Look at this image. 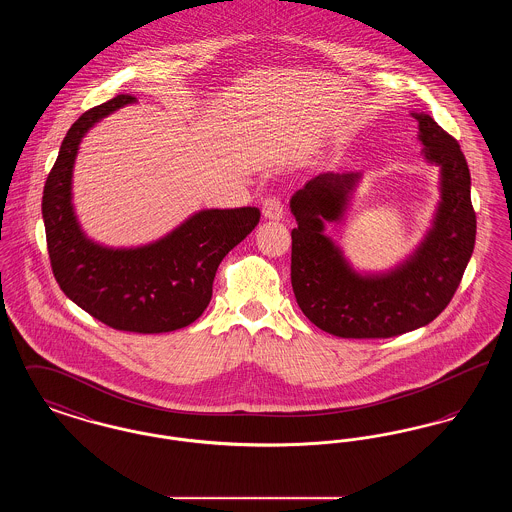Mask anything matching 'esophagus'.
Segmentation results:
<instances>
[{
    "label": "esophagus",
    "mask_w": 512,
    "mask_h": 512,
    "mask_svg": "<svg viewBox=\"0 0 512 512\" xmlns=\"http://www.w3.org/2000/svg\"><path fill=\"white\" fill-rule=\"evenodd\" d=\"M263 217L268 220H280L284 217V205L278 197L268 195L263 201Z\"/></svg>",
    "instance_id": "34e87169"
}]
</instances>
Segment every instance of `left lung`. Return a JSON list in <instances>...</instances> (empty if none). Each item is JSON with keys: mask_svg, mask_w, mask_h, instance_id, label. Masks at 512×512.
<instances>
[{"mask_svg": "<svg viewBox=\"0 0 512 512\" xmlns=\"http://www.w3.org/2000/svg\"><path fill=\"white\" fill-rule=\"evenodd\" d=\"M430 165L439 167L438 209L413 253L386 272H359L324 234L341 222L361 172H324L290 199L292 286L303 315L338 338H393L430 324L457 292L476 242L470 171L461 146L430 115L413 113Z\"/></svg>", "mask_w": 512, "mask_h": 512, "instance_id": "obj_1", "label": "left lung"}]
</instances>
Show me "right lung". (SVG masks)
<instances>
[{"label":"right lung","mask_w":512,"mask_h":512,"mask_svg":"<svg viewBox=\"0 0 512 512\" xmlns=\"http://www.w3.org/2000/svg\"><path fill=\"white\" fill-rule=\"evenodd\" d=\"M130 103L136 98L121 94L69 128L44 186L42 217L53 276L71 301L115 330L163 334L201 317L220 261L257 226L261 211L203 209L167 236L138 247L90 240L74 213V159L88 130Z\"/></svg>","instance_id":"right-lung-1"}]
</instances>
